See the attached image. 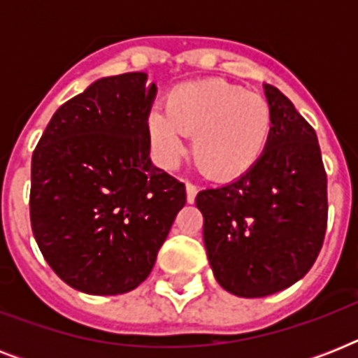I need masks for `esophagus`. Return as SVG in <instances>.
<instances>
[{
  "label": "esophagus",
  "instance_id": "34e87169",
  "mask_svg": "<svg viewBox=\"0 0 358 358\" xmlns=\"http://www.w3.org/2000/svg\"><path fill=\"white\" fill-rule=\"evenodd\" d=\"M185 193H187V202H189V204H193L196 199V193H199V189H196L195 184H185Z\"/></svg>",
  "mask_w": 358,
  "mask_h": 358
}]
</instances>
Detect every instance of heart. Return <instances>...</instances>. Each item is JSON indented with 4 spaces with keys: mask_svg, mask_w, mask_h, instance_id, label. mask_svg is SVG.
Instances as JSON below:
<instances>
[{
    "mask_svg": "<svg viewBox=\"0 0 358 358\" xmlns=\"http://www.w3.org/2000/svg\"><path fill=\"white\" fill-rule=\"evenodd\" d=\"M146 134L165 167L185 152L184 135H193V157L202 173L232 182L260 163L273 134V113L256 92L223 80L182 83L165 98V111L146 115Z\"/></svg>",
    "mask_w": 358,
    "mask_h": 358,
    "instance_id": "1",
    "label": "heart"
}]
</instances>
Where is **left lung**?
Returning <instances> with one entry per match:
<instances>
[{
  "label": "left lung",
  "instance_id": "8db88e82",
  "mask_svg": "<svg viewBox=\"0 0 358 358\" xmlns=\"http://www.w3.org/2000/svg\"><path fill=\"white\" fill-rule=\"evenodd\" d=\"M264 91L273 134L260 163L195 199L213 275L227 292L249 299L305 277L327 230V174L316 131L277 87Z\"/></svg>",
  "mask_w": 358,
  "mask_h": 358
}]
</instances>
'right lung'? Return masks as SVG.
Returning a JSON list of instances; mask_svg holds the SVG:
<instances>
[{"mask_svg": "<svg viewBox=\"0 0 358 358\" xmlns=\"http://www.w3.org/2000/svg\"><path fill=\"white\" fill-rule=\"evenodd\" d=\"M145 72L109 76L53 113L31 159V229L61 280L91 295L137 288L185 185L150 162Z\"/></svg>", "mask_w": 358, "mask_h": 358, "instance_id": "obj_1", "label": "right lung"}]
</instances>
